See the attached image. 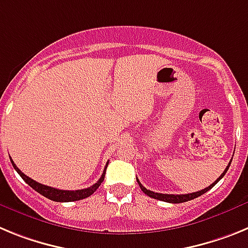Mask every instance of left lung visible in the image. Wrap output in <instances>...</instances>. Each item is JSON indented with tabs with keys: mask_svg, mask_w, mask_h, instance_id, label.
Wrapping results in <instances>:
<instances>
[{
	"mask_svg": "<svg viewBox=\"0 0 248 248\" xmlns=\"http://www.w3.org/2000/svg\"><path fill=\"white\" fill-rule=\"evenodd\" d=\"M232 161V160H231ZM231 161L229 163V166H227L226 169H225V171L221 174V176L218 177L217 180L215 181V183H212L211 185L209 186V187H206V189L201 190V191H196V192H192V194H185V195H172V194H159V192H154V191H150V190H148L146 187H144L141 184H140V181L138 180L137 177V181L138 184H139L140 189H141V191L145 192L148 196H150V198L153 199H156V200H160V201H165V202H170V203H180V202H186V201H190V200H194V199L199 198V196H201L202 194H205V192L209 191L210 189H212L216 184L218 183V181L222 179L223 176H225V174H226V171L229 170L230 165H231Z\"/></svg>",
	"mask_w": 248,
	"mask_h": 248,
	"instance_id": "8db88e82",
	"label": "left lung"
}]
</instances>
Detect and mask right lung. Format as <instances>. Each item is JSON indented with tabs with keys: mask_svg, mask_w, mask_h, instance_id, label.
<instances>
[{
	"mask_svg": "<svg viewBox=\"0 0 248 248\" xmlns=\"http://www.w3.org/2000/svg\"><path fill=\"white\" fill-rule=\"evenodd\" d=\"M11 159V157H10ZM11 163H12L13 168L16 169V171L18 172L19 176L28 184V185L32 187L33 190H36L37 192H39L41 195H43L45 198L49 199L52 201H57V202H72V201H78V200H83V199L88 198L93 194L95 190L98 189L100 186V184L103 183L105 176V170H107V166H105L104 171H103L102 176H100L99 180L97 183L92 185L91 187H87V189H82V190H59V189H54V187H50V186L47 185H42V184L37 183V181L32 180L31 177H28L27 175H25L23 172L19 170L18 168L16 166V164L13 163L12 160H11Z\"/></svg>",
	"mask_w": 248,
	"mask_h": 248,
	"instance_id": "1",
	"label": "right lung"
}]
</instances>
